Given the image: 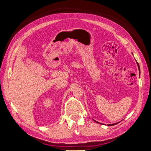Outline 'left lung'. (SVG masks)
Here are the masks:
<instances>
[{
    "label": "left lung",
    "mask_w": 151,
    "mask_h": 151,
    "mask_svg": "<svg viewBox=\"0 0 151 151\" xmlns=\"http://www.w3.org/2000/svg\"><path fill=\"white\" fill-rule=\"evenodd\" d=\"M137 65H138V67H139V72H140V67H139V63H138V62H137ZM95 121V120H94ZM96 122H97L96 121H95ZM97 123H98V122H97ZM119 123V122H118ZM118 123H113V124H108V125H107L108 126H112V125H116V124H117Z\"/></svg>",
    "instance_id": "left-lung-1"
}]
</instances>
